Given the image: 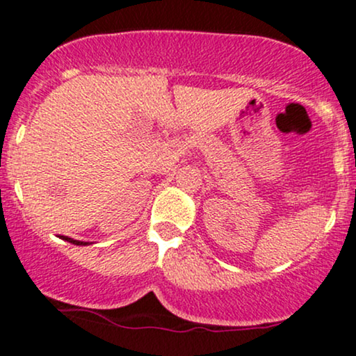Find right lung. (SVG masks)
I'll list each match as a JSON object with an SVG mask.
<instances>
[{"mask_svg":"<svg viewBox=\"0 0 356 356\" xmlns=\"http://www.w3.org/2000/svg\"><path fill=\"white\" fill-rule=\"evenodd\" d=\"M60 238L63 241H68V243H72V244H76V246H88V244H90V243H83V241L72 239V238H68V236H60Z\"/></svg>","mask_w":356,"mask_h":356,"instance_id":"add662e5","label":"right lung"}]
</instances>
